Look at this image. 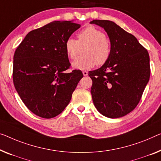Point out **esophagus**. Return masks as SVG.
<instances>
[{
	"label": "esophagus",
	"instance_id": "34e87169",
	"mask_svg": "<svg viewBox=\"0 0 161 161\" xmlns=\"http://www.w3.org/2000/svg\"><path fill=\"white\" fill-rule=\"evenodd\" d=\"M82 74H83L84 76H87L88 75V72H87V71H83Z\"/></svg>",
	"mask_w": 161,
	"mask_h": 161
}]
</instances>
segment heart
<instances>
[{"label": "heart", "instance_id": "1", "mask_svg": "<svg viewBox=\"0 0 161 161\" xmlns=\"http://www.w3.org/2000/svg\"><path fill=\"white\" fill-rule=\"evenodd\" d=\"M78 40L69 37L65 42L67 56L71 60L78 56L80 46L86 45L83 50L84 56L72 63V67L80 70H87L97 65L106 63L111 56V44L102 30L93 26H88L79 33Z\"/></svg>", "mask_w": 161, "mask_h": 161}]
</instances>
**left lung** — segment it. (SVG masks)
<instances>
[{
	"label": "left lung",
	"instance_id": "1",
	"mask_svg": "<svg viewBox=\"0 0 161 161\" xmlns=\"http://www.w3.org/2000/svg\"><path fill=\"white\" fill-rule=\"evenodd\" d=\"M111 42V56L100 68L89 71L93 103L104 116L116 119L132 111L150 80V57L137 39L114 21L93 20Z\"/></svg>",
	"mask_w": 161,
	"mask_h": 161
}]
</instances>
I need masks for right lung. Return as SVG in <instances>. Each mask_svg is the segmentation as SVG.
Masks as SVG:
<instances>
[{
  "label": "right lung",
  "instance_id": "add662e5",
  "mask_svg": "<svg viewBox=\"0 0 161 161\" xmlns=\"http://www.w3.org/2000/svg\"><path fill=\"white\" fill-rule=\"evenodd\" d=\"M80 27L73 21H52L29 32L14 53V87L38 116L51 119L61 114L83 77L80 70L65 72L71 65L65 42Z\"/></svg>",
  "mask_w": 161,
  "mask_h": 161
}]
</instances>
